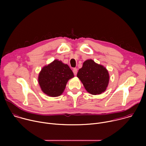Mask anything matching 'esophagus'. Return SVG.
<instances>
[{"label": "esophagus", "instance_id": "obj_1", "mask_svg": "<svg viewBox=\"0 0 146 146\" xmlns=\"http://www.w3.org/2000/svg\"><path fill=\"white\" fill-rule=\"evenodd\" d=\"M73 72L74 74L76 76V75L77 74V69L76 68H74V69H73Z\"/></svg>", "mask_w": 146, "mask_h": 146}]
</instances>
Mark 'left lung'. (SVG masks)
<instances>
[{"mask_svg":"<svg viewBox=\"0 0 146 146\" xmlns=\"http://www.w3.org/2000/svg\"><path fill=\"white\" fill-rule=\"evenodd\" d=\"M77 76L87 91L92 95H99L105 92L109 82L108 70L92 59H88L83 63Z\"/></svg>","mask_w":146,"mask_h":146,"instance_id":"obj_1","label":"left lung"}]
</instances>
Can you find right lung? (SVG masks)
Instances as JSON below:
<instances>
[{
  "mask_svg": "<svg viewBox=\"0 0 146 146\" xmlns=\"http://www.w3.org/2000/svg\"><path fill=\"white\" fill-rule=\"evenodd\" d=\"M73 77V73L69 66L55 59L42 68L38 74V81L45 94L56 97L63 93L68 80Z\"/></svg>",
  "mask_w": 146,
  "mask_h": 146,
  "instance_id": "add662e5",
  "label": "right lung"
}]
</instances>
